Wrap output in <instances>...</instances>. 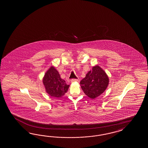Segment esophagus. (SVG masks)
<instances>
[{"mask_svg":"<svg viewBox=\"0 0 148 148\" xmlns=\"http://www.w3.org/2000/svg\"><path fill=\"white\" fill-rule=\"evenodd\" d=\"M78 79H72L71 80V82H78Z\"/></svg>","mask_w":148,"mask_h":148,"instance_id":"34e87169","label":"esophagus"}]
</instances>
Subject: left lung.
Segmentation results:
<instances>
[{"label": "left lung", "mask_w": 148, "mask_h": 148, "mask_svg": "<svg viewBox=\"0 0 148 148\" xmlns=\"http://www.w3.org/2000/svg\"><path fill=\"white\" fill-rule=\"evenodd\" d=\"M109 79L101 67L96 66L82 79L80 85L85 94L91 98L97 97L104 92L108 86Z\"/></svg>", "instance_id": "1"}]
</instances>
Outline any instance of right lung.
I'll return each mask as SVG.
<instances>
[{"mask_svg": "<svg viewBox=\"0 0 148 148\" xmlns=\"http://www.w3.org/2000/svg\"><path fill=\"white\" fill-rule=\"evenodd\" d=\"M46 91L51 96L61 97L68 91L69 85L61 78L60 75L53 66H51L45 73L43 79Z\"/></svg>", "mask_w": 148, "mask_h": 148, "instance_id": "1", "label": "right lung"}]
</instances>
